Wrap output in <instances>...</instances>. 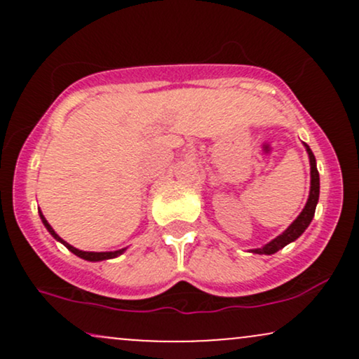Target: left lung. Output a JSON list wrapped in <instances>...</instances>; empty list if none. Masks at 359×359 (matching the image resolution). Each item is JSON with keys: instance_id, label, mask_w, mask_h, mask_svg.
Returning a JSON list of instances; mask_svg holds the SVG:
<instances>
[{"instance_id": "obj_1", "label": "left lung", "mask_w": 359, "mask_h": 359, "mask_svg": "<svg viewBox=\"0 0 359 359\" xmlns=\"http://www.w3.org/2000/svg\"><path fill=\"white\" fill-rule=\"evenodd\" d=\"M304 147H306V151L309 155V163H311V191H309V199L306 205H304L302 212L299 214L297 219L292 222L290 226L283 231L282 234H278L277 238H273L270 243H266V245H263L262 248H255V250H250L251 253H257V255H273L277 253L278 250H282L283 246H287L288 243L295 241L297 238L302 234L306 229L309 228V224H311L312 217H314V212H316V205L319 203V172H317V165H316V156L312 154V150L309 148L307 143H304Z\"/></svg>"}]
</instances>
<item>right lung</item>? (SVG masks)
Segmentation results:
<instances>
[{
  "label": "right lung",
  "instance_id": "add662e5",
  "mask_svg": "<svg viewBox=\"0 0 359 359\" xmlns=\"http://www.w3.org/2000/svg\"><path fill=\"white\" fill-rule=\"evenodd\" d=\"M39 214H40V219H42V222H43V226H45V228H47V231L50 233L57 241L62 243V245H64L65 248H67L69 251H72V253L76 255V257H79L82 259H88V262H102V259L116 258V257H119V255H123L126 251V248H121V250H116V251H82V250L74 248L72 245H69L67 241L62 240L59 234L53 231V228H52L50 224H48V221L45 219V216L42 214V211H39Z\"/></svg>",
  "mask_w": 359,
  "mask_h": 359
}]
</instances>
